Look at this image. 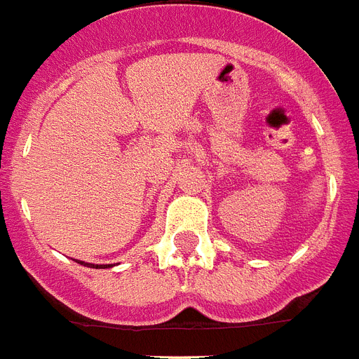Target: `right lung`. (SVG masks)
<instances>
[{
  "label": "right lung",
  "mask_w": 359,
  "mask_h": 359,
  "mask_svg": "<svg viewBox=\"0 0 359 359\" xmlns=\"http://www.w3.org/2000/svg\"><path fill=\"white\" fill-rule=\"evenodd\" d=\"M77 264L84 265V267H92V269H109V267H112V264H88V262H81L77 260Z\"/></svg>",
  "instance_id": "add662e5"
}]
</instances>
